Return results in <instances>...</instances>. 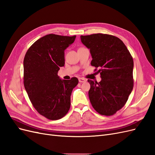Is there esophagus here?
<instances>
[{
  "instance_id": "esophagus-1",
  "label": "esophagus",
  "mask_w": 155,
  "mask_h": 155,
  "mask_svg": "<svg viewBox=\"0 0 155 155\" xmlns=\"http://www.w3.org/2000/svg\"><path fill=\"white\" fill-rule=\"evenodd\" d=\"M79 81L80 83H84L86 81V79L85 78H79Z\"/></svg>"
}]
</instances>
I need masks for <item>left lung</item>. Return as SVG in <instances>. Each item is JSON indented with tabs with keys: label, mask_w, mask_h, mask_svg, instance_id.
<instances>
[{
	"label": "left lung",
	"mask_w": 155,
	"mask_h": 155,
	"mask_svg": "<svg viewBox=\"0 0 155 155\" xmlns=\"http://www.w3.org/2000/svg\"><path fill=\"white\" fill-rule=\"evenodd\" d=\"M82 43L90 49L91 63L100 73V82L88 79L90 101L96 112L112 116L126 104L134 85L132 55L123 41L116 36L94 34L81 35Z\"/></svg>",
	"instance_id": "obj_1"
}]
</instances>
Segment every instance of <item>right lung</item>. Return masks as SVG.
<instances>
[{"mask_svg":"<svg viewBox=\"0 0 155 155\" xmlns=\"http://www.w3.org/2000/svg\"><path fill=\"white\" fill-rule=\"evenodd\" d=\"M72 37L48 34L36 41L24 58L23 83L31 104L50 120L62 118L70 107V96L78 79H59L58 73L64 65V50L72 44Z\"/></svg>","mask_w":155,"mask_h":155,"instance_id":"1","label":"right lung"}]
</instances>
